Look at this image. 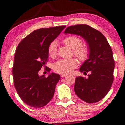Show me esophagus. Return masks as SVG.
<instances>
[{
  "instance_id": "1",
  "label": "esophagus",
  "mask_w": 125,
  "mask_h": 125,
  "mask_svg": "<svg viewBox=\"0 0 125 125\" xmlns=\"http://www.w3.org/2000/svg\"><path fill=\"white\" fill-rule=\"evenodd\" d=\"M67 74H61V77H62V78H64V77H66V76H67Z\"/></svg>"
}]
</instances>
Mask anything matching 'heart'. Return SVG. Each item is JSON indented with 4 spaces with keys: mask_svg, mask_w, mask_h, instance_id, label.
Returning a JSON list of instances; mask_svg holds the SVG:
<instances>
[{
    "mask_svg": "<svg viewBox=\"0 0 125 125\" xmlns=\"http://www.w3.org/2000/svg\"><path fill=\"white\" fill-rule=\"evenodd\" d=\"M64 44L71 49L73 53L81 61L87 59L90 54V50L87 46L82 44V40L77 36L71 35L66 37L63 40ZM48 52L50 56L54 57L57 52V46L55 41L50 43L48 47ZM78 61L76 58L60 59L53 64V69L59 74H67L70 73L78 66Z\"/></svg>",
    "mask_w": 125,
    "mask_h": 125,
    "instance_id": "b5f03b06",
    "label": "heart"
}]
</instances>
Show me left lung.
I'll return each mask as SVG.
<instances>
[{
  "label": "left lung",
  "mask_w": 125,
  "mask_h": 125,
  "mask_svg": "<svg viewBox=\"0 0 125 125\" xmlns=\"http://www.w3.org/2000/svg\"><path fill=\"white\" fill-rule=\"evenodd\" d=\"M65 34L80 35L89 44V59L79 69L88 75V78L78 76L75 79L74 91L80 99L92 104L104 98L114 81V60L111 46L104 35L87 24H76L66 28Z\"/></svg>",
  "instance_id": "left-lung-1"
}]
</instances>
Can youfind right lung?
Instances as JSON below:
<instances>
[{"instance_id":"obj_1","label":"right lung","mask_w":125,"mask_h":125,"mask_svg":"<svg viewBox=\"0 0 125 125\" xmlns=\"http://www.w3.org/2000/svg\"><path fill=\"white\" fill-rule=\"evenodd\" d=\"M65 27L36 30L26 36L16 48L12 67L14 86L21 100L31 107H43L54 96L60 75L51 73L46 78L39 76L38 72L47 63L50 43ZM46 70L50 72L51 69L48 67Z\"/></svg>"}]
</instances>
